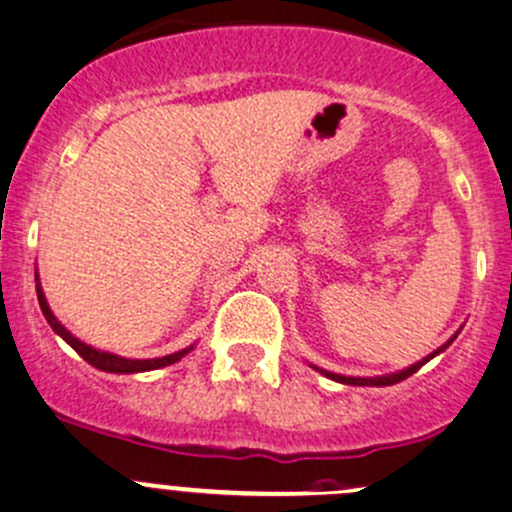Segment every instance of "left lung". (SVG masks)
<instances>
[{
  "label": "left lung",
  "mask_w": 512,
  "mask_h": 512,
  "mask_svg": "<svg viewBox=\"0 0 512 512\" xmlns=\"http://www.w3.org/2000/svg\"><path fill=\"white\" fill-rule=\"evenodd\" d=\"M458 332H460V330H458ZM458 332H455V335L450 337V340L445 342V345H440L438 350H433V352H430V355H425L423 360L413 362V365L405 367V370L390 372V375H377V377H352V375H337V372L322 370V367H315V365H312V367H315L317 372H322V375H325V377H330V380L342 382V385H360V388H385V385H395V382H403L405 377H410V375H413V372H418L420 367L425 365V362H430V360H433L435 355H440V352H443V350H448L450 342H453L455 337H458Z\"/></svg>",
  "instance_id": "8db88e82"
}]
</instances>
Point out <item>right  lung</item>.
Instances as JSON below:
<instances>
[{
    "mask_svg": "<svg viewBox=\"0 0 512 512\" xmlns=\"http://www.w3.org/2000/svg\"><path fill=\"white\" fill-rule=\"evenodd\" d=\"M34 282H37V300H39V307H42V315H44V320L49 322V327H52V330L57 332V335L62 337V340L67 342L69 347H72V350H77L79 357H84V360H87L92 367H97V370H102V372H117V375H132V372L160 370V367L172 365V362L182 360V357H185L190 350H195V345H190V347H185V350H177V352H172V355H165V357H152V360H130V357L114 355V352L97 350V347L87 345V342H82V340H79V337H74L72 332H69L67 327H64L62 322H59L57 317H54L52 307H49L47 297H44L42 282H39L37 270H34Z\"/></svg>",
    "mask_w": 512,
    "mask_h": 512,
    "instance_id": "1",
    "label": "right lung"
}]
</instances>
